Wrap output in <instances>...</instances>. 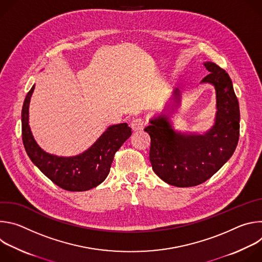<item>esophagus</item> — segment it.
Segmentation results:
<instances>
[{"label": "esophagus", "mask_w": 262, "mask_h": 262, "mask_svg": "<svg viewBox=\"0 0 262 262\" xmlns=\"http://www.w3.org/2000/svg\"><path fill=\"white\" fill-rule=\"evenodd\" d=\"M145 125H146V122L142 118H136L130 123V127L133 129V132H135V133L142 130L145 127Z\"/></svg>", "instance_id": "34e87169"}]
</instances>
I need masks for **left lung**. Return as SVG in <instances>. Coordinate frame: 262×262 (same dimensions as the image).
Wrapping results in <instances>:
<instances>
[{
  "label": "left lung",
  "instance_id": "obj_1",
  "mask_svg": "<svg viewBox=\"0 0 262 262\" xmlns=\"http://www.w3.org/2000/svg\"><path fill=\"white\" fill-rule=\"evenodd\" d=\"M204 65L209 73L202 82L212 84L216 93L212 128L204 135H181L173 130L165 115L150 120L151 125L144 128L150 136L152 170L162 180L179 188L209 179L232 157L239 138V106L230 77L213 62ZM174 96L179 100L177 89Z\"/></svg>",
  "mask_w": 262,
  "mask_h": 262
}]
</instances>
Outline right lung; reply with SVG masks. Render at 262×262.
I'll list each match as a JSON object with an SVG mask.
<instances>
[{"mask_svg": "<svg viewBox=\"0 0 262 262\" xmlns=\"http://www.w3.org/2000/svg\"><path fill=\"white\" fill-rule=\"evenodd\" d=\"M35 85L28 92L21 110V137L27 155L49 179L69 192H84L100 184L108 175L112 162L130 137L126 123L112 125L82 155L62 158L49 155L37 145L29 126V103Z\"/></svg>", "mask_w": 262, "mask_h": 262, "instance_id": "add662e5", "label": "right lung"}]
</instances>
